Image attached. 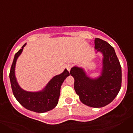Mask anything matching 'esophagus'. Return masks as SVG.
Here are the masks:
<instances>
[{
  "instance_id": "1",
  "label": "esophagus",
  "mask_w": 133,
  "mask_h": 133,
  "mask_svg": "<svg viewBox=\"0 0 133 133\" xmlns=\"http://www.w3.org/2000/svg\"><path fill=\"white\" fill-rule=\"evenodd\" d=\"M71 67H72V64H68L67 65H66V69H67V70H69V71H70Z\"/></svg>"
}]
</instances>
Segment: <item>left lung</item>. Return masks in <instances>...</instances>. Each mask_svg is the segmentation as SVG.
Returning a JSON list of instances; mask_svg holds the SVG:
<instances>
[{"label":"left lung","mask_w":133,"mask_h":133,"mask_svg":"<svg viewBox=\"0 0 133 133\" xmlns=\"http://www.w3.org/2000/svg\"><path fill=\"white\" fill-rule=\"evenodd\" d=\"M95 49L103 56L101 76L91 78L83 69L73 66L70 73L75 79L74 88L83 104L94 108L106 106L115 99L121 87L122 71L115 49L107 42L96 38Z\"/></svg>","instance_id":"left-lung-1"}]
</instances>
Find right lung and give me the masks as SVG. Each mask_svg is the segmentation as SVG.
Returning <instances> with one entry per match:
<instances>
[{
    "label": "right lung",
    "mask_w": 133,
    "mask_h": 133,
    "mask_svg": "<svg viewBox=\"0 0 133 133\" xmlns=\"http://www.w3.org/2000/svg\"><path fill=\"white\" fill-rule=\"evenodd\" d=\"M26 44L16 52L14 57L10 71V81L12 92L18 103L25 109L36 112H45L53 109L57 105L61 85L70 74L66 69L60 75H56L49 81L45 87L38 92H29L18 85L15 77L16 60L21 55Z\"/></svg>",
    "instance_id": "obj_1"
}]
</instances>
